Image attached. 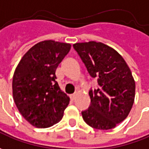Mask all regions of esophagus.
<instances>
[{"instance_id":"34e87169","label":"esophagus","mask_w":149,"mask_h":149,"mask_svg":"<svg viewBox=\"0 0 149 149\" xmlns=\"http://www.w3.org/2000/svg\"><path fill=\"white\" fill-rule=\"evenodd\" d=\"M76 97H77V94L75 93V94H72V95H71V99L72 100H75L76 99Z\"/></svg>"}]
</instances>
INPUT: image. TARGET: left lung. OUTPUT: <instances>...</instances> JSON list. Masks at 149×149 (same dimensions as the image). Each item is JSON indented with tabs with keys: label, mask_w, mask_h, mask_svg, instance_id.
<instances>
[{
	"label": "left lung",
	"mask_w": 149,
	"mask_h": 149,
	"mask_svg": "<svg viewBox=\"0 0 149 149\" xmlns=\"http://www.w3.org/2000/svg\"><path fill=\"white\" fill-rule=\"evenodd\" d=\"M73 48L99 87L91 89V105L81 112L91 127L107 130L115 128L130 112L135 82L130 68L116 50L102 43H77Z\"/></svg>",
	"instance_id": "obj_1"
}]
</instances>
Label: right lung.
I'll return each instance as SVG.
<instances>
[{
    "mask_svg": "<svg viewBox=\"0 0 149 149\" xmlns=\"http://www.w3.org/2000/svg\"><path fill=\"white\" fill-rule=\"evenodd\" d=\"M71 44L45 40L29 50L19 61L12 81L13 98L19 113L37 128L58 123L69 104V97L57 82L56 69Z\"/></svg>",
    "mask_w": 149,
    "mask_h": 149,
    "instance_id": "add662e5",
    "label": "right lung"
}]
</instances>
